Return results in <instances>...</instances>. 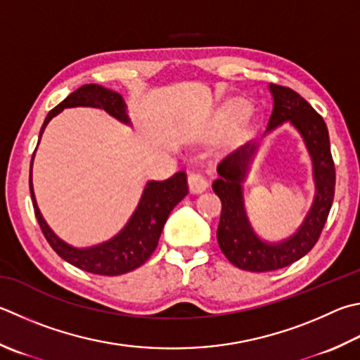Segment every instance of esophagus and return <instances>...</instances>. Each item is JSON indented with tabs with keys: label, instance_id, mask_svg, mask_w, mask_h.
<instances>
[{
	"label": "esophagus",
	"instance_id": "34e87169",
	"mask_svg": "<svg viewBox=\"0 0 360 360\" xmlns=\"http://www.w3.org/2000/svg\"><path fill=\"white\" fill-rule=\"evenodd\" d=\"M188 188L192 193H201L207 188V181L205 176L198 172H193L188 174Z\"/></svg>",
	"mask_w": 360,
	"mask_h": 360
}]
</instances>
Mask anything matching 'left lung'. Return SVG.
I'll return each mask as SVG.
<instances>
[{
    "label": "left lung",
    "mask_w": 360,
    "mask_h": 360,
    "mask_svg": "<svg viewBox=\"0 0 360 360\" xmlns=\"http://www.w3.org/2000/svg\"><path fill=\"white\" fill-rule=\"evenodd\" d=\"M269 89L274 108L263 135L286 121L297 129L311 158L316 192L304 224L291 238L276 244L264 243L248 221L240 186L248 162L257 151V143H245L219 163V179L212 182V191L221 201L217 228L219 247L231 264L250 272L282 269L309 253L318 243L335 193V167L324 120L291 88L271 83Z\"/></svg>",
    "instance_id": "8db88e82"
}]
</instances>
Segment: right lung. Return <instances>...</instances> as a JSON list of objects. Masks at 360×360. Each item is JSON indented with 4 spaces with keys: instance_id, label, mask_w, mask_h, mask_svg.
I'll return each mask as SVG.
<instances>
[{
    "instance_id": "right-lung-1",
    "label": "right lung",
    "mask_w": 360,
    "mask_h": 360,
    "mask_svg": "<svg viewBox=\"0 0 360 360\" xmlns=\"http://www.w3.org/2000/svg\"><path fill=\"white\" fill-rule=\"evenodd\" d=\"M70 107L102 108L121 122L130 124L126 103H124L121 94L103 88L101 84H83V86L69 94L61 103H58L47 115L41 127L39 140H41L44 129L50 122L51 117L63 112L64 108ZM32 159H34V154H32ZM30 192L39 226H41L47 243L63 259H66L68 263L78 267V269L97 274V276H121V274L140 267L151 257L159 244V238L169 212L188 193V187L187 176L184 172L176 173L165 181H149L145 191H143L139 206H136L127 225L115 238L107 240V243L88 248L72 247L50 230V226L44 220L37 207L34 191H32L31 173Z\"/></svg>"
}]
</instances>
